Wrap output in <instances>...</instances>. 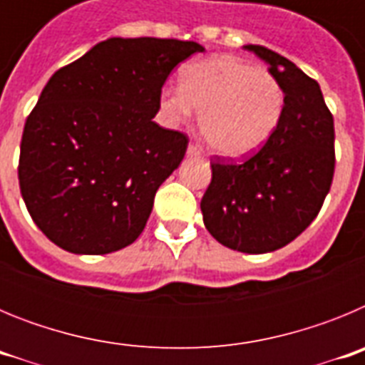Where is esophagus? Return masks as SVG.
I'll return each mask as SVG.
<instances>
[{
	"label": "esophagus",
	"instance_id": "34e87169",
	"mask_svg": "<svg viewBox=\"0 0 365 365\" xmlns=\"http://www.w3.org/2000/svg\"><path fill=\"white\" fill-rule=\"evenodd\" d=\"M188 155H190V157H201L202 150L197 146V144H190V146H188Z\"/></svg>",
	"mask_w": 365,
	"mask_h": 365
}]
</instances>
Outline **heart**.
<instances>
[{"label":"heart","instance_id":"obj_1","mask_svg":"<svg viewBox=\"0 0 365 365\" xmlns=\"http://www.w3.org/2000/svg\"><path fill=\"white\" fill-rule=\"evenodd\" d=\"M160 108L173 124L201 111L199 130L222 157L240 159L270 140L285 111V89L270 71L221 54L193 62L180 74V87L160 93Z\"/></svg>","mask_w":365,"mask_h":365}]
</instances>
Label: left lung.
<instances>
[{
    "mask_svg": "<svg viewBox=\"0 0 365 365\" xmlns=\"http://www.w3.org/2000/svg\"><path fill=\"white\" fill-rule=\"evenodd\" d=\"M245 49L282 82L285 111L259 151L240 163L214 157L201 212L221 245L265 254L296 240L320 212L334 175V122L316 80L263 45Z\"/></svg>",
    "mask_w": 365,
    "mask_h": 365,
    "instance_id": "left-lung-1",
    "label": "left lung"
}]
</instances>
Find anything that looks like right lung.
Segmentation results:
<instances>
[{
	"instance_id": "right-lung-1",
	"label": "right lung",
	"mask_w": 365,
	"mask_h": 365,
	"mask_svg": "<svg viewBox=\"0 0 365 365\" xmlns=\"http://www.w3.org/2000/svg\"><path fill=\"white\" fill-rule=\"evenodd\" d=\"M195 41L109 38L58 69L27 117L18 179L32 221L73 254H109L143 234L188 137L153 117Z\"/></svg>"
}]
</instances>
